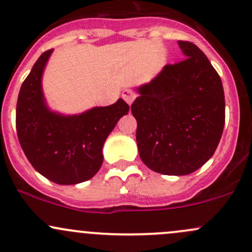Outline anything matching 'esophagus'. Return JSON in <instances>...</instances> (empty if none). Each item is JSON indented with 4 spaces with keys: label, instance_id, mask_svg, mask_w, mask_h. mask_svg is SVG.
<instances>
[{
    "label": "esophagus",
    "instance_id": "34e87169",
    "mask_svg": "<svg viewBox=\"0 0 252 252\" xmlns=\"http://www.w3.org/2000/svg\"><path fill=\"white\" fill-rule=\"evenodd\" d=\"M122 98L126 100V104L131 105L132 101H134L135 98H136V93H135L132 90H130V88H126V90H124L123 93H122Z\"/></svg>",
    "mask_w": 252,
    "mask_h": 252
}]
</instances>
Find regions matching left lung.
<instances>
[{
	"mask_svg": "<svg viewBox=\"0 0 252 252\" xmlns=\"http://www.w3.org/2000/svg\"><path fill=\"white\" fill-rule=\"evenodd\" d=\"M187 59L166 64L131 105L143 164L161 175L184 176L206 164L225 124L219 74L193 43L178 40Z\"/></svg>",
	"mask_w": 252,
	"mask_h": 252,
	"instance_id": "left-lung-1",
	"label": "left lung"
}]
</instances>
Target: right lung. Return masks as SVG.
I'll list each match as a JSON object with an SVG mask.
<instances>
[{
	"mask_svg": "<svg viewBox=\"0 0 252 252\" xmlns=\"http://www.w3.org/2000/svg\"><path fill=\"white\" fill-rule=\"evenodd\" d=\"M52 49L43 52L25 79L16 103L18 139L31 165L49 181L61 185L92 178L103 164V146L129 105L93 107L81 115L50 111L41 91V75Z\"/></svg>",
	"mask_w": 252,
	"mask_h": 252,
	"instance_id": "right-lung-1",
	"label": "right lung"
}]
</instances>
